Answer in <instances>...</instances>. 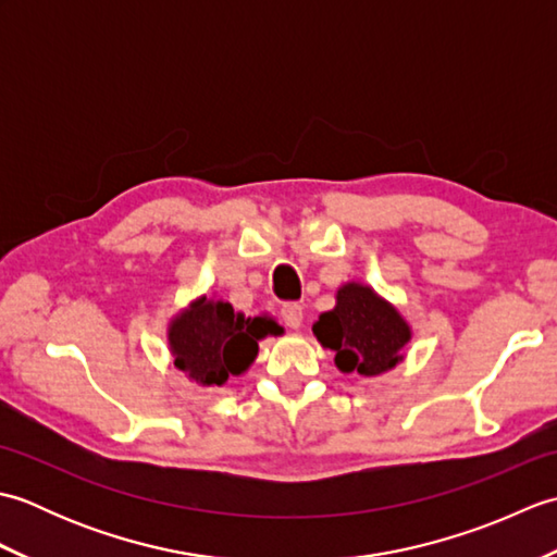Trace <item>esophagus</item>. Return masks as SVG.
<instances>
[{
  "mask_svg": "<svg viewBox=\"0 0 557 557\" xmlns=\"http://www.w3.org/2000/svg\"><path fill=\"white\" fill-rule=\"evenodd\" d=\"M280 313H282V321H285L287 327H292V330L301 327V321H304L301 304H285V306H282Z\"/></svg>",
  "mask_w": 557,
  "mask_h": 557,
  "instance_id": "esophagus-1",
  "label": "esophagus"
}]
</instances>
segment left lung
I'll return each instance as SVG.
<instances>
[{
    "mask_svg": "<svg viewBox=\"0 0 557 557\" xmlns=\"http://www.w3.org/2000/svg\"><path fill=\"white\" fill-rule=\"evenodd\" d=\"M335 299L333 311L318 315L313 335L325 349L335 351L337 369L366 377L395 369L411 339V327L395 306L361 282L342 285Z\"/></svg>",
    "mask_w": 557,
    "mask_h": 557,
    "instance_id": "8db88e82",
    "label": "left lung"
}]
</instances>
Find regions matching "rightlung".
<instances>
[{
    "label": "right lung",
    "instance_id": "right-lung-1",
    "mask_svg": "<svg viewBox=\"0 0 557 557\" xmlns=\"http://www.w3.org/2000/svg\"><path fill=\"white\" fill-rule=\"evenodd\" d=\"M282 335L268 315L246 318L222 299H196L172 318L168 339L174 366L188 381L220 387L230 375H242L258 357V342Z\"/></svg>",
    "mask_w": 557,
    "mask_h": 557
}]
</instances>
